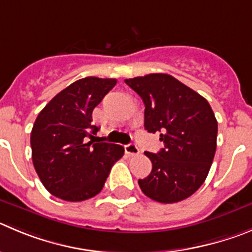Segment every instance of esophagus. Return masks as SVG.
Listing matches in <instances>:
<instances>
[{"label":"esophagus","instance_id":"1","mask_svg":"<svg viewBox=\"0 0 252 252\" xmlns=\"http://www.w3.org/2000/svg\"><path fill=\"white\" fill-rule=\"evenodd\" d=\"M124 149H126V154H128L129 157H135V155L139 154V148L137 147V144H134V143L126 145Z\"/></svg>","mask_w":252,"mask_h":252}]
</instances>
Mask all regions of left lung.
Wrapping results in <instances>:
<instances>
[{
  "label": "left lung",
  "mask_w": 252,
  "mask_h": 252,
  "mask_svg": "<svg viewBox=\"0 0 252 252\" xmlns=\"http://www.w3.org/2000/svg\"><path fill=\"white\" fill-rule=\"evenodd\" d=\"M144 102V126L160 133L164 148L145 152L152 171L138 180L153 200L173 204L191 196L205 182L216 152L218 122L200 94L170 74L152 73L126 79Z\"/></svg>",
  "instance_id": "8db88e82"
}]
</instances>
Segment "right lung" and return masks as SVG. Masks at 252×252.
Returning a JSON list of instances; mask_svg holds the SVG:
<instances>
[{
  "mask_svg": "<svg viewBox=\"0 0 252 252\" xmlns=\"http://www.w3.org/2000/svg\"><path fill=\"white\" fill-rule=\"evenodd\" d=\"M117 84V79L87 77L56 95L37 117L31 131L34 169L52 195L65 201H83L99 194L124 148L94 143L98 126L93 109ZM91 139L88 142V138Z\"/></svg>",
  "mask_w": 252,
  "mask_h": 252,
  "instance_id": "obj_1",
  "label": "right lung"
}]
</instances>
